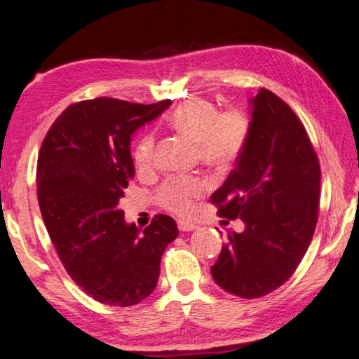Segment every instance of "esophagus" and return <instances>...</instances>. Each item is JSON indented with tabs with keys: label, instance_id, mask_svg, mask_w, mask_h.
<instances>
[{
	"label": "esophagus",
	"instance_id": "obj_1",
	"mask_svg": "<svg viewBox=\"0 0 359 359\" xmlns=\"http://www.w3.org/2000/svg\"><path fill=\"white\" fill-rule=\"evenodd\" d=\"M177 226H179L180 231H191V230L198 229V226H196V224L187 222V221H177Z\"/></svg>",
	"mask_w": 359,
	"mask_h": 359
}]
</instances>
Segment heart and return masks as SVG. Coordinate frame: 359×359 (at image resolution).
I'll return each mask as SVG.
<instances>
[{
	"label": "heart",
	"instance_id": "b5f03b06",
	"mask_svg": "<svg viewBox=\"0 0 359 359\" xmlns=\"http://www.w3.org/2000/svg\"><path fill=\"white\" fill-rule=\"evenodd\" d=\"M171 129L198 146L199 158L207 166L227 168L241 156L250 133L249 116L240 109L217 111L215 104L193 97L175 109L170 116ZM156 138L151 133L140 138L133 152L135 165L146 170L154 163ZM203 191L198 180L172 179L160 191L163 207L177 215L191 212L193 201Z\"/></svg>",
	"mask_w": 359,
	"mask_h": 359
}]
</instances>
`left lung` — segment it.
Wrapping results in <instances>:
<instances>
[{
    "mask_svg": "<svg viewBox=\"0 0 359 359\" xmlns=\"http://www.w3.org/2000/svg\"><path fill=\"white\" fill-rule=\"evenodd\" d=\"M250 102V133L236 168L212 194L219 216L244 222L212 266L215 282L243 299L277 290L297 269L318 224L320 168L290 105L262 88Z\"/></svg>",
    "mask_w": 359,
    "mask_h": 359,
    "instance_id": "8db88e82",
    "label": "left lung"
}]
</instances>
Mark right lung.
<instances>
[{
	"mask_svg": "<svg viewBox=\"0 0 359 359\" xmlns=\"http://www.w3.org/2000/svg\"><path fill=\"white\" fill-rule=\"evenodd\" d=\"M170 105L114 97L76 102L41 143L37 196L49 238L73 282L101 304L130 306L151 296L161 255L179 235L170 216H154L142 230L118 208L135 175L132 135Z\"/></svg>",
	"mask_w": 359,
	"mask_h": 359,
	"instance_id": "add662e5",
	"label": "right lung"
}]
</instances>
